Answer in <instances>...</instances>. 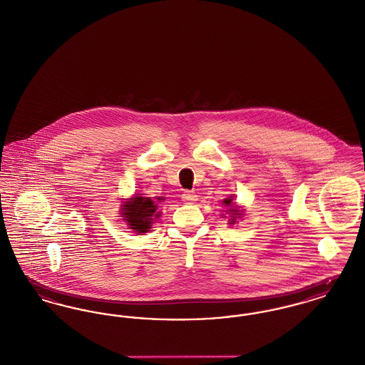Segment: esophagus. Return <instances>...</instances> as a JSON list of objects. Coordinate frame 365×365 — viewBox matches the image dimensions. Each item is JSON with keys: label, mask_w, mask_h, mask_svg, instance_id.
I'll return each mask as SVG.
<instances>
[{"label": "esophagus", "mask_w": 365, "mask_h": 365, "mask_svg": "<svg viewBox=\"0 0 365 365\" xmlns=\"http://www.w3.org/2000/svg\"><path fill=\"white\" fill-rule=\"evenodd\" d=\"M182 198H183V201L185 202H194V201H197V194L194 192V191L191 190H185L183 191V194H182Z\"/></svg>", "instance_id": "1"}]
</instances>
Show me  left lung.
<instances>
[{
	"instance_id": "obj_1",
	"label": "left lung",
	"mask_w": 365,
	"mask_h": 365,
	"mask_svg": "<svg viewBox=\"0 0 365 365\" xmlns=\"http://www.w3.org/2000/svg\"><path fill=\"white\" fill-rule=\"evenodd\" d=\"M223 202L226 204V207H231V209H230V210L232 212V215H234V216H241V213H240V210H238V209L232 208V201H231V200H225ZM231 223H235L234 217H232V222H231Z\"/></svg>"
}]
</instances>
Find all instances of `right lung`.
Listing matches in <instances>:
<instances>
[{
    "label": "right lung",
    "mask_w": 365,
    "mask_h": 365,
    "mask_svg": "<svg viewBox=\"0 0 365 365\" xmlns=\"http://www.w3.org/2000/svg\"><path fill=\"white\" fill-rule=\"evenodd\" d=\"M123 209V215H124V220H127V223L131 226L133 230L138 231V232H146L150 225L153 223V217H158V212H157V205L155 201H152V198H146V197H134L131 201L124 204Z\"/></svg>",
    "instance_id": "obj_1"
}]
</instances>
